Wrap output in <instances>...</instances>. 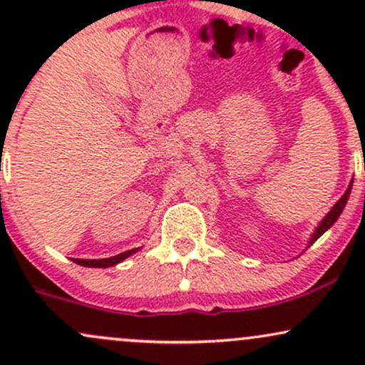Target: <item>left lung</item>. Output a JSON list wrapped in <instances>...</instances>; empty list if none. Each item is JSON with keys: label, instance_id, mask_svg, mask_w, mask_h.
<instances>
[{"label": "left lung", "instance_id": "1", "mask_svg": "<svg viewBox=\"0 0 365 365\" xmlns=\"http://www.w3.org/2000/svg\"><path fill=\"white\" fill-rule=\"evenodd\" d=\"M350 190H351V183H350V185H349V188H346V192H345V194H343V195H341V199H340V200H338V202H336V204H334V206H333V209H331V211L328 212V215H326V216H324V220H322V221H321V225H319V226H317V230H316V232H314V235H312V238H311V242H309V244H311V245H312V244H314V242H316V240H317V238H319V237L322 235V233H324V232H326V230H328V228H331V226H333V223H334V221H336V220H338V216H340V215H341L343 207H345L346 200H349Z\"/></svg>", "mask_w": 365, "mask_h": 365}]
</instances>
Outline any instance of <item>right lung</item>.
<instances>
[{
  "instance_id": "right-lung-1",
  "label": "right lung",
  "mask_w": 365,
  "mask_h": 365,
  "mask_svg": "<svg viewBox=\"0 0 365 365\" xmlns=\"http://www.w3.org/2000/svg\"><path fill=\"white\" fill-rule=\"evenodd\" d=\"M135 252H137V249H132V250H127V252L118 254V255H115V257H110V259H98V261H96V259H92V261L91 259H73V262L81 264V266H86V267H110V266H115V264L121 262L123 259H127L128 255H132Z\"/></svg>"
}]
</instances>
